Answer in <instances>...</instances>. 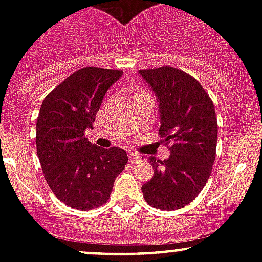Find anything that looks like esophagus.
Instances as JSON below:
<instances>
[{
    "mask_svg": "<svg viewBox=\"0 0 262 262\" xmlns=\"http://www.w3.org/2000/svg\"><path fill=\"white\" fill-rule=\"evenodd\" d=\"M141 161H142V157L139 155H137V153H134V152L129 153V162L139 163Z\"/></svg>",
    "mask_w": 262,
    "mask_h": 262,
    "instance_id": "esophagus-1",
    "label": "esophagus"
}]
</instances>
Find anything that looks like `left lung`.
<instances>
[{
  "mask_svg": "<svg viewBox=\"0 0 262 262\" xmlns=\"http://www.w3.org/2000/svg\"><path fill=\"white\" fill-rule=\"evenodd\" d=\"M139 75L157 96L158 133L171 152L167 160L148 158L153 178L142 192L150 207L180 209L199 195L212 172L218 137L213 101L199 82L179 68L163 66Z\"/></svg>",
  "mask_w": 262,
  "mask_h": 262,
  "instance_id": "left-lung-1",
  "label": "left lung"
}]
</instances>
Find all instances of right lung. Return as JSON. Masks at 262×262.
Segmentation results:
<instances>
[{"instance_id":"add662e5","label":"right lung","mask_w":262,"mask_h":262,"mask_svg":"<svg viewBox=\"0 0 262 262\" xmlns=\"http://www.w3.org/2000/svg\"><path fill=\"white\" fill-rule=\"evenodd\" d=\"M123 71L84 67L50 91L36 120V152L55 196L71 208L90 210L109 200L128 156L121 148H100L84 137L105 94Z\"/></svg>"}]
</instances>
